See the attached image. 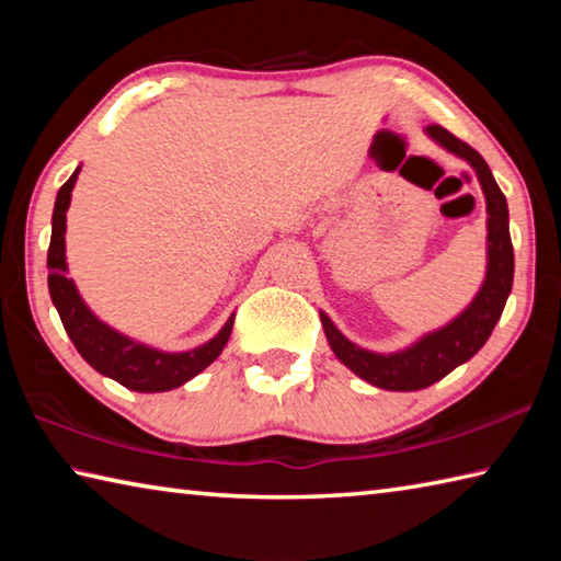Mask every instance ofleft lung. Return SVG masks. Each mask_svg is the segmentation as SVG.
<instances>
[{
  "instance_id": "1",
  "label": "left lung",
  "mask_w": 561,
  "mask_h": 561,
  "mask_svg": "<svg viewBox=\"0 0 561 561\" xmlns=\"http://www.w3.org/2000/svg\"><path fill=\"white\" fill-rule=\"evenodd\" d=\"M425 136L448 150V153L462 158L480 180L488 205V267L478 294L458 317L440 329H433L421 339H415L411 346L388 351V354L354 344L321 311V327H324L327 341L336 358L358 378H364L366 383L383 388V391H421V388L440 381L453 368H458L478 354L502 317V309H505V301L512 291V277H515L507 201L495 178H492L485 158L443 126H428Z\"/></svg>"
}]
</instances>
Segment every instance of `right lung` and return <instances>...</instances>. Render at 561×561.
Wrapping results in <instances>:
<instances>
[{
	"mask_svg": "<svg viewBox=\"0 0 561 561\" xmlns=\"http://www.w3.org/2000/svg\"><path fill=\"white\" fill-rule=\"evenodd\" d=\"M81 165L73 170V175L61 185L54 203L51 215V242H49V294L56 311H59L66 334L73 341V346L83 356L89 366L99 374L113 378L121 386L138 393H163L187 383L205 371L213 360L222 354L227 339L232 334L234 314L225 321V327L205 344L190 351H163L148 346L144 341H136L121 334L106 321H101L89 304L76 289L69 277V264H66V210L71 205V193L76 180H79Z\"/></svg>",
	"mask_w": 561,
	"mask_h": 561,
	"instance_id": "add662e5",
	"label": "right lung"
}]
</instances>
